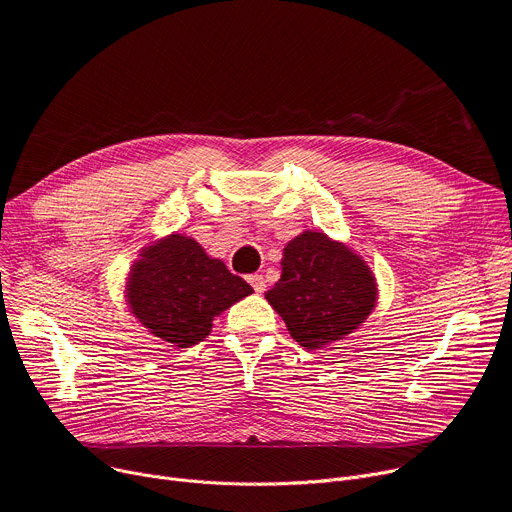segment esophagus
Wrapping results in <instances>:
<instances>
[{
  "instance_id": "obj_1",
  "label": "esophagus",
  "mask_w": 512,
  "mask_h": 512,
  "mask_svg": "<svg viewBox=\"0 0 512 512\" xmlns=\"http://www.w3.org/2000/svg\"><path fill=\"white\" fill-rule=\"evenodd\" d=\"M249 283L253 285V289L257 291V294H263V291H265V279H263V275H249Z\"/></svg>"
}]
</instances>
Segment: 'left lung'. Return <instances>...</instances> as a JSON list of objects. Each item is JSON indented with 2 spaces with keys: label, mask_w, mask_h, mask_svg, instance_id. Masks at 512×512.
Returning a JSON list of instances; mask_svg holds the SVG:
<instances>
[{
  "label": "left lung",
  "mask_w": 512,
  "mask_h": 512,
  "mask_svg": "<svg viewBox=\"0 0 512 512\" xmlns=\"http://www.w3.org/2000/svg\"><path fill=\"white\" fill-rule=\"evenodd\" d=\"M377 279L346 243L304 231L283 247L281 277L265 300L306 350L348 338L377 306Z\"/></svg>",
  "instance_id": "8db88e82"
}]
</instances>
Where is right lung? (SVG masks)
Here are the masks:
<instances>
[{
    "label": "right lung",
    "instance_id": "add662e5",
    "mask_svg": "<svg viewBox=\"0 0 512 512\" xmlns=\"http://www.w3.org/2000/svg\"><path fill=\"white\" fill-rule=\"evenodd\" d=\"M253 294L221 259L206 255L192 237L172 233L139 251L125 283L133 318L172 346L202 342L212 320Z\"/></svg>",
    "mask_w": 512,
    "mask_h": 512
}]
</instances>
